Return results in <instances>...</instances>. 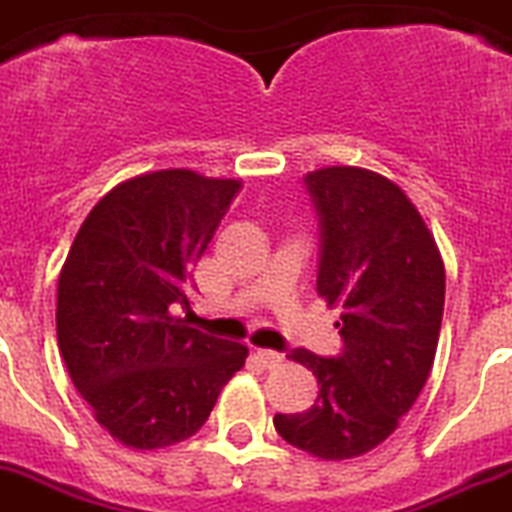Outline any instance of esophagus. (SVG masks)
<instances>
[{
	"instance_id": "34e87169",
	"label": "esophagus",
	"mask_w": 512,
	"mask_h": 512,
	"mask_svg": "<svg viewBox=\"0 0 512 512\" xmlns=\"http://www.w3.org/2000/svg\"><path fill=\"white\" fill-rule=\"evenodd\" d=\"M255 355H257V361H260L265 368H275L283 363V353H278V350L260 348Z\"/></svg>"
}]
</instances>
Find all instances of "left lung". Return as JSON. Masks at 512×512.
Returning a JSON list of instances; mask_svg holds the SVG:
<instances>
[{
  "mask_svg": "<svg viewBox=\"0 0 512 512\" xmlns=\"http://www.w3.org/2000/svg\"><path fill=\"white\" fill-rule=\"evenodd\" d=\"M304 182L319 216L317 293L340 309L342 353L293 350L317 376L319 397L273 425L291 446L345 461L384 443L420 397L441 335L446 268L415 203L389 177L340 164Z\"/></svg>",
  "mask_w": 512,
  "mask_h": 512,
  "instance_id": "left-lung-1",
  "label": "left lung"
}]
</instances>
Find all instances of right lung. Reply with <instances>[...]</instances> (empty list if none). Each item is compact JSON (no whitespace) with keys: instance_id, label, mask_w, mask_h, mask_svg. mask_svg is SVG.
I'll return each instance as SVG.
<instances>
[{"instance_id":"obj_1","label":"right lung","mask_w":512,"mask_h":512,"mask_svg":"<svg viewBox=\"0 0 512 512\" xmlns=\"http://www.w3.org/2000/svg\"><path fill=\"white\" fill-rule=\"evenodd\" d=\"M242 182L159 170L115 185L59 275L56 335L102 428L136 451L175 446L211 415L250 355L188 327L193 270Z\"/></svg>"}]
</instances>
